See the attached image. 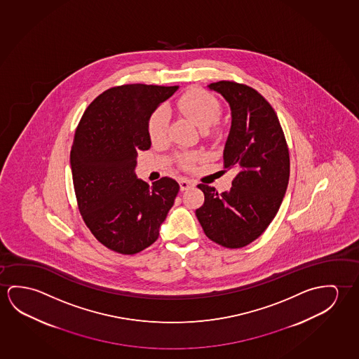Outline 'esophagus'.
Masks as SVG:
<instances>
[{
	"mask_svg": "<svg viewBox=\"0 0 359 359\" xmlns=\"http://www.w3.org/2000/svg\"><path fill=\"white\" fill-rule=\"evenodd\" d=\"M180 186H181L182 191H186L188 188L194 187V183L191 180H187V178H181L180 180Z\"/></svg>",
	"mask_w": 359,
	"mask_h": 359,
	"instance_id": "obj_1",
	"label": "esophagus"
}]
</instances>
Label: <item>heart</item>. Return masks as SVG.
Returning <instances> with one entry per match:
<instances>
[{"label":"heart","mask_w":359,"mask_h":359,"mask_svg":"<svg viewBox=\"0 0 359 359\" xmlns=\"http://www.w3.org/2000/svg\"><path fill=\"white\" fill-rule=\"evenodd\" d=\"M173 109L184 114L194 125L207 131L208 135H221L222 128L217 121L222 112V106L210 92L191 88L177 98L176 102L173 103ZM147 131L148 137L154 144H160L167 140L168 111L165 106L157 107L151 114L148 118ZM199 160L201 157L197 154H183L178 157L183 168H191Z\"/></svg>","instance_id":"b5f03b06"}]
</instances>
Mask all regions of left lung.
Segmentation results:
<instances>
[{
    "label": "left lung",
    "mask_w": 359,
    "mask_h": 359,
    "mask_svg": "<svg viewBox=\"0 0 359 359\" xmlns=\"http://www.w3.org/2000/svg\"><path fill=\"white\" fill-rule=\"evenodd\" d=\"M210 88L231 106L223 160L236 177L222 194L199 183L205 202L196 216L217 245L242 248L256 241L278 212L290 181V151L278 117L261 93L234 81L213 82Z\"/></svg>",
    "instance_id": "left-lung-1"
}]
</instances>
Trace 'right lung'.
Here are the masks:
<instances>
[{
    "instance_id": "1",
    "label": "right lung",
    "mask_w": 359,
    "mask_h": 359,
    "mask_svg": "<svg viewBox=\"0 0 359 359\" xmlns=\"http://www.w3.org/2000/svg\"><path fill=\"white\" fill-rule=\"evenodd\" d=\"M178 86H116L97 96L74 132L69 154L77 207L100 243L136 255L154 243L180 184L162 177L149 187L135 175L138 151L151 147L147 122Z\"/></svg>"
}]
</instances>
